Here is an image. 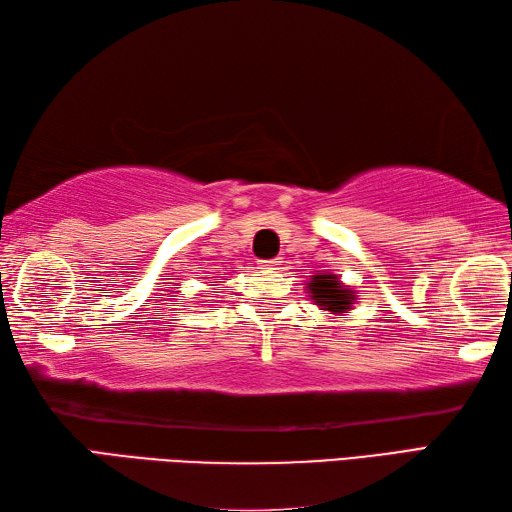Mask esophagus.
<instances>
[{
	"label": "esophagus",
	"mask_w": 512,
	"mask_h": 512,
	"mask_svg": "<svg viewBox=\"0 0 512 512\" xmlns=\"http://www.w3.org/2000/svg\"><path fill=\"white\" fill-rule=\"evenodd\" d=\"M259 266L266 268V270H279L281 257H277V259H262V262H259Z\"/></svg>",
	"instance_id": "1"
}]
</instances>
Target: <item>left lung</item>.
Returning a JSON list of instances; mask_svg holds the SVG:
<instances>
[{"mask_svg":"<svg viewBox=\"0 0 512 512\" xmlns=\"http://www.w3.org/2000/svg\"><path fill=\"white\" fill-rule=\"evenodd\" d=\"M310 292H312V299L317 301V306H321V310H330V312L350 310L352 299H354L352 290L343 288L334 275H314Z\"/></svg>","mask_w":512,"mask_h":512,"instance_id":"left-lung-1","label":"left lung"}]
</instances>
